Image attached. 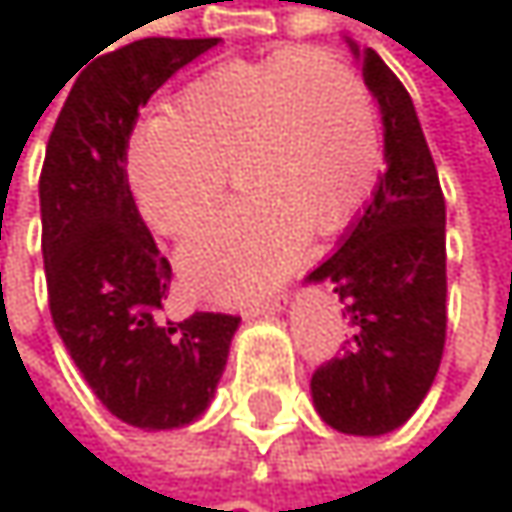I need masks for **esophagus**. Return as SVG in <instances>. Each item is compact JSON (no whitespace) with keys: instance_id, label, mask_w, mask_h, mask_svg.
Segmentation results:
<instances>
[{"instance_id":"esophagus-1","label":"esophagus","mask_w":512,"mask_h":512,"mask_svg":"<svg viewBox=\"0 0 512 512\" xmlns=\"http://www.w3.org/2000/svg\"><path fill=\"white\" fill-rule=\"evenodd\" d=\"M284 302H287V293H284V290H278V293H272V296H266V299L246 302V305H243V314H246V317L272 314V311H281V308H284Z\"/></svg>"}]
</instances>
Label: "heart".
Wrapping results in <instances>:
<instances>
[{
  "instance_id": "heart-1",
  "label": "heart",
  "mask_w": 512,
  "mask_h": 512,
  "mask_svg": "<svg viewBox=\"0 0 512 512\" xmlns=\"http://www.w3.org/2000/svg\"><path fill=\"white\" fill-rule=\"evenodd\" d=\"M379 165V109L364 76L341 55L311 47L210 67L127 145L133 198L159 234L204 222L231 168L246 198L180 252L189 284L228 302L272 284L302 231H341L367 201Z\"/></svg>"
}]
</instances>
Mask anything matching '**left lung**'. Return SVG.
Segmentation results:
<instances>
[{
  "label": "left lung",
  "mask_w": 512,
  "mask_h": 512,
  "mask_svg": "<svg viewBox=\"0 0 512 512\" xmlns=\"http://www.w3.org/2000/svg\"><path fill=\"white\" fill-rule=\"evenodd\" d=\"M361 70L382 109L385 171L341 249L308 275L335 287L350 326L344 353L314 370L311 394L329 427L379 436L412 418L439 373L448 252L445 195L412 97L373 50Z\"/></svg>",
  "instance_id": "8db88e82"
}]
</instances>
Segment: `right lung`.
I'll return each mask as SVG.
<instances>
[{
  "mask_svg": "<svg viewBox=\"0 0 512 512\" xmlns=\"http://www.w3.org/2000/svg\"><path fill=\"white\" fill-rule=\"evenodd\" d=\"M219 38H142L73 82L41 168V249L58 338L100 403L142 430L195 421L225 370L234 314L162 317L171 263L127 180L139 109Z\"/></svg>",
  "mask_w": 512,
  "mask_h": 512,
  "instance_id": "obj_1",
  "label": "right lung"
}]
</instances>
